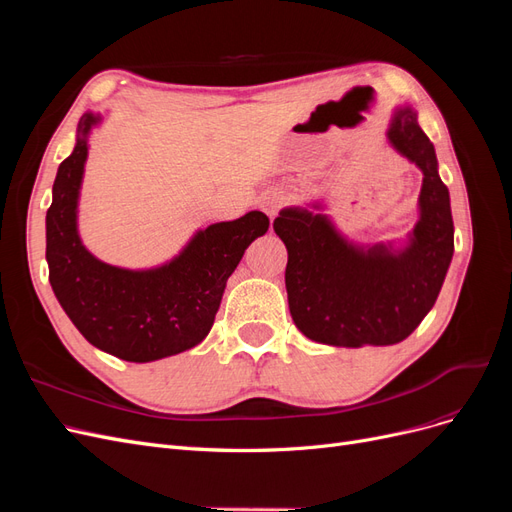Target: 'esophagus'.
Segmentation results:
<instances>
[{
    "instance_id": "1",
    "label": "esophagus",
    "mask_w": 512,
    "mask_h": 512,
    "mask_svg": "<svg viewBox=\"0 0 512 512\" xmlns=\"http://www.w3.org/2000/svg\"><path fill=\"white\" fill-rule=\"evenodd\" d=\"M286 205V194L280 192V190H271L267 192L265 196H262L260 200V209L265 211L269 218H275L277 213H280V209Z\"/></svg>"
}]
</instances>
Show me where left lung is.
I'll use <instances>...</instances> for the list:
<instances>
[{
	"instance_id": "1",
	"label": "left lung",
	"mask_w": 512,
	"mask_h": 512,
	"mask_svg": "<svg viewBox=\"0 0 512 512\" xmlns=\"http://www.w3.org/2000/svg\"><path fill=\"white\" fill-rule=\"evenodd\" d=\"M389 141L423 170L421 220L404 250L352 245L327 215L307 209H284L273 222L288 250L290 316L314 342L342 348L397 344L429 314L444 284L455 228L436 151L408 106L395 111Z\"/></svg>"
}]
</instances>
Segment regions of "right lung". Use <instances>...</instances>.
<instances>
[{
    "mask_svg": "<svg viewBox=\"0 0 512 512\" xmlns=\"http://www.w3.org/2000/svg\"><path fill=\"white\" fill-rule=\"evenodd\" d=\"M100 121L85 113L70 156L59 164L46 211V262L59 305L89 344L130 363L190 350L213 327L228 277L247 245L269 230L262 211L198 230L166 265L130 271L91 256L76 230L87 134Z\"/></svg>",
    "mask_w": 512,
    "mask_h": 512,
    "instance_id": "add662e5",
    "label": "right lung"
}]
</instances>
